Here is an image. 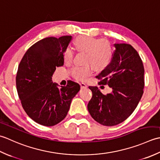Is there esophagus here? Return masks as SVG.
<instances>
[{"label":"esophagus","instance_id":"1","mask_svg":"<svg viewBox=\"0 0 160 160\" xmlns=\"http://www.w3.org/2000/svg\"><path fill=\"white\" fill-rule=\"evenodd\" d=\"M80 86L81 88H86L88 87L87 84H86L85 83H83V82L80 83Z\"/></svg>","mask_w":160,"mask_h":160}]
</instances>
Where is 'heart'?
Here are the masks:
<instances>
[{"instance_id":"obj_1","label":"heart","mask_w":160,"mask_h":160,"mask_svg":"<svg viewBox=\"0 0 160 160\" xmlns=\"http://www.w3.org/2000/svg\"><path fill=\"white\" fill-rule=\"evenodd\" d=\"M76 50L84 52L83 66H76L72 70V74L77 79H84L92 72V67L96 71H102L109 66L113 57V48L108 41L88 36L77 37L73 42ZM74 52L67 48L63 54L66 63H70Z\"/></svg>"}]
</instances>
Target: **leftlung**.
<instances>
[{
	"label": "left lung",
	"instance_id": "1",
	"mask_svg": "<svg viewBox=\"0 0 160 160\" xmlns=\"http://www.w3.org/2000/svg\"><path fill=\"white\" fill-rule=\"evenodd\" d=\"M112 61L97 75L99 84L108 85L112 92L103 94L97 86H89L92 92L88 110L96 122L103 126L119 124L134 111L144 93V68L132 45L114 44Z\"/></svg>",
	"mask_w": 160,
	"mask_h": 160
}]
</instances>
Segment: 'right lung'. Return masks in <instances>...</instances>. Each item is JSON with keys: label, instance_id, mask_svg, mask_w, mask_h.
Instances as JSON below:
<instances>
[{"label": "right lung", "instance_id": "add662e5", "mask_svg": "<svg viewBox=\"0 0 160 160\" xmlns=\"http://www.w3.org/2000/svg\"><path fill=\"white\" fill-rule=\"evenodd\" d=\"M71 39V36H63L40 40L28 49L18 66L16 81L19 99L27 115L41 125L61 122L80 90L74 81L59 87L52 80L56 68L63 66V54Z\"/></svg>", "mask_w": 160, "mask_h": 160}]
</instances>
